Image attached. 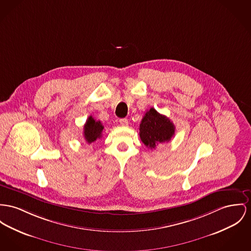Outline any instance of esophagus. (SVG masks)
Instances as JSON below:
<instances>
[{
	"mask_svg": "<svg viewBox=\"0 0 251 251\" xmlns=\"http://www.w3.org/2000/svg\"><path fill=\"white\" fill-rule=\"evenodd\" d=\"M119 123H120V125H121L122 126H126L128 125V121H127V119H126V118L120 119V120H119Z\"/></svg>",
	"mask_w": 251,
	"mask_h": 251,
	"instance_id": "esophagus-1",
	"label": "esophagus"
}]
</instances>
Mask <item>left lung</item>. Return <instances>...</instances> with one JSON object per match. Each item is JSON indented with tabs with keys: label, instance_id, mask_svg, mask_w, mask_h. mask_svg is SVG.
Here are the masks:
<instances>
[{
	"label": "left lung",
	"instance_id": "1",
	"mask_svg": "<svg viewBox=\"0 0 251 251\" xmlns=\"http://www.w3.org/2000/svg\"><path fill=\"white\" fill-rule=\"evenodd\" d=\"M175 133V126L153 107L146 112L140 124V138L146 147L154 150L159 144L167 143Z\"/></svg>",
	"mask_w": 251,
	"mask_h": 251
}]
</instances>
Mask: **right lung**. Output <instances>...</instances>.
<instances>
[{"instance_id": "obj_1", "label": "right lung", "mask_w": 251, "mask_h": 251, "mask_svg": "<svg viewBox=\"0 0 251 251\" xmlns=\"http://www.w3.org/2000/svg\"><path fill=\"white\" fill-rule=\"evenodd\" d=\"M103 126L100 121H96L92 116H89L84 126V137L87 144H91L101 138Z\"/></svg>"}]
</instances>
